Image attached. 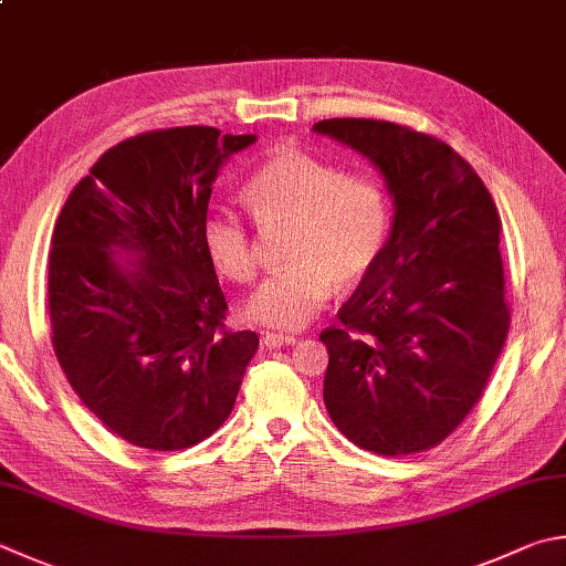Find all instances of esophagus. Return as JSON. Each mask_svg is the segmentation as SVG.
<instances>
[{
  "label": "esophagus",
  "instance_id": "1",
  "mask_svg": "<svg viewBox=\"0 0 566 566\" xmlns=\"http://www.w3.org/2000/svg\"><path fill=\"white\" fill-rule=\"evenodd\" d=\"M261 343L265 345V347H271V349H275V347H283V345H295L297 339L295 337H291V335H279V333H265L263 337H261Z\"/></svg>",
  "mask_w": 566,
  "mask_h": 566
}]
</instances>
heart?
Returning <instances> with one entry per match:
<instances>
[{"label":"heart","mask_w":566,"mask_h":566,"mask_svg":"<svg viewBox=\"0 0 566 566\" xmlns=\"http://www.w3.org/2000/svg\"><path fill=\"white\" fill-rule=\"evenodd\" d=\"M243 201L261 229L287 227L283 271L263 281L243 315L251 323L295 333L319 315L333 287L352 285L375 269L387 247L391 205L375 175L343 172L303 150L273 153L243 185ZM201 243L214 269L233 283L259 275L253 237L239 214L211 209Z\"/></svg>","instance_id":"1"}]
</instances>
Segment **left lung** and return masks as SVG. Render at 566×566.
Listing matches in <instances>:
<instances>
[{"label":"left lung","mask_w":566,"mask_h":566,"mask_svg":"<svg viewBox=\"0 0 566 566\" xmlns=\"http://www.w3.org/2000/svg\"><path fill=\"white\" fill-rule=\"evenodd\" d=\"M313 130L367 155L394 197L379 261L319 333L327 413L365 451H429L481 401L507 337L495 201L451 145L413 127L333 117Z\"/></svg>","instance_id":"left-lung-1"}]
</instances>
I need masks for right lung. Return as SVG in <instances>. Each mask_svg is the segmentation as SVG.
I'll return each mask as SVG.
<instances>
[{
  "mask_svg": "<svg viewBox=\"0 0 566 566\" xmlns=\"http://www.w3.org/2000/svg\"><path fill=\"white\" fill-rule=\"evenodd\" d=\"M255 135L187 125L111 147L73 187L49 253L51 343L103 426L147 451H182L227 421L259 349L233 333L201 243L223 157ZM113 248L138 255L120 264Z\"/></svg>",
  "mask_w": 566,
  "mask_h": 566,
  "instance_id": "1",
  "label": "right lung"
}]
</instances>
